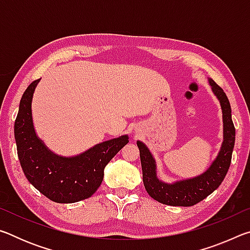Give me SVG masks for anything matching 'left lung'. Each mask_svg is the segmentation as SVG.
<instances>
[{
  "instance_id": "1",
  "label": "left lung",
  "mask_w": 250,
  "mask_h": 250,
  "mask_svg": "<svg viewBox=\"0 0 250 250\" xmlns=\"http://www.w3.org/2000/svg\"><path fill=\"white\" fill-rule=\"evenodd\" d=\"M208 83L221 104L223 113V143L218 154L209 167L202 174L167 183L159 179L156 162L145 143L137 141L140 150L143 184L149 195L162 204L171 206H193L213 193L225 179L230 166L235 146V126L231 120L229 100L224 90L211 78Z\"/></svg>"
}]
</instances>
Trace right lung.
<instances>
[{
	"label": "right lung",
	"mask_w": 250,
	"mask_h": 250,
	"mask_svg": "<svg viewBox=\"0 0 250 250\" xmlns=\"http://www.w3.org/2000/svg\"><path fill=\"white\" fill-rule=\"evenodd\" d=\"M40 80L24 91L14 124L21 167L29 183L50 201L67 204L86 200L98 189L105 166L129 142V137L104 141L74 156L54 153L36 134L33 124V95Z\"/></svg>",
	"instance_id": "1"
}]
</instances>
